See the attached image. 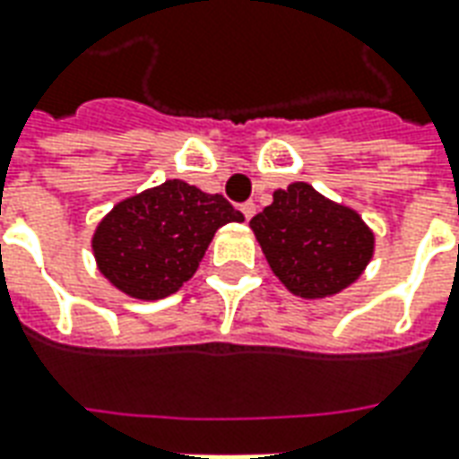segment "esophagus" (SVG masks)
I'll return each instance as SVG.
<instances>
[{
	"label": "esophagus",
	"mask_w": 459,
	"mask_h": 459,
	"mask_svg": "<svg viewBox=\"0 0 459 459\" xmlns=\"http://www.w3.org/2000/svg\"><path fill=\"white\" fill-rule=\"evenodd\" d=\"M255 204H253V201H246V204H240V211H243V216H246V219H253V216H255Z\"/></svg>",
	"instance_id": "34e87169"
}]
</instances>
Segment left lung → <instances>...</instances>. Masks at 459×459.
<instances>
[{"mask_svg":"<svg viewBox=\"0 0 459 459\" xmlns=\"http://www.w3.org/2000/svg\"><path fill=\"white\" fill-rule=\"evenodd\" d=\"M251 229L273 273L300 298L341 293L373 258L375 238L363 219L300 181L275 191Z\"/></svg>","mask_w":459,"mask_h":459,"instance_id":"8db88e82","label":"left lung"}]
</instances>
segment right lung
Masks as SVG:
<instances>
[{
    "mask_svg": "<svg viewBox=\"0 0 459 459\" xmlns=\"http://www.w3.org/2000/svg\"><path fill=\"white\" fill-rule=\"evenodd\" d=\"M233 221L243 213L221 194L171 178L114 206L91 246L99 271L118 290L159 300L196 273L213 233Z\"/></svg>",
    "mask_w": 459,
    "mask_h": 459,
    "instance_id": "1",
    "label": "right lung"
}]
</instances>
